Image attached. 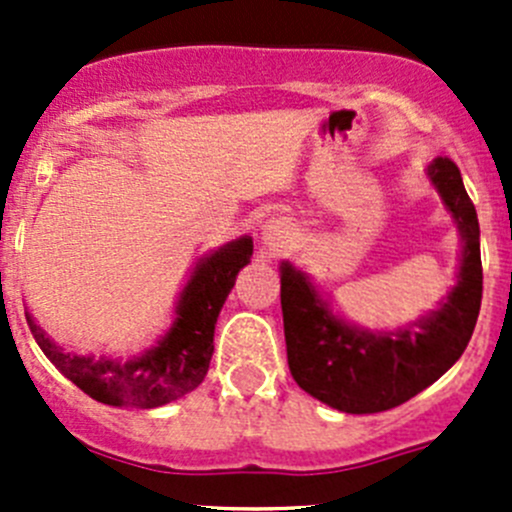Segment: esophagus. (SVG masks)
Returning a JSON list of instances; mask_svg holds the SVG:
<instances>
[{
  "label": "esophagus",
  "mask_w": 512,
  "mask_h": 512,
  "mask_svg": "<svg viewBox=\"0 0 512 512\" xmlns=\"http://www.w3.org/2000/svg\"><path fill=\"white\" fill-rule=\"evenodd\" d=\"M289 235H292V225H289L285 218H270L265 220V225H262L260 242L265 250L280 252L289 242Z\"/></svg>",
  "instance_id": "esophagus-1"
}]
</instances>
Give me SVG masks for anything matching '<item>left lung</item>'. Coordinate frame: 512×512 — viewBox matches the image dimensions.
I'll return each instance as SVG.
<instances>
[{
    "instance_id": "1",
    "label": "left lung",
    "mask_w": 512,
    "mask_h": 512,
    "mask_svg": "<svg viewBox=\"0 0 512 512\" xmlns=\"http://www.w3.org/2000/svg\"><path fill=\"white\" fill-rule=\"evenodd\" d=\"M426 178L458 227L461 260L456 285L416 322L359 327L334 312L307 272L280 262L289 371L299 389L344 414H379L414 399L461 359L476 329L483 297L476 208L453 160H431Z\"/></svg>"
}]
</instances>
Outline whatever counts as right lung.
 <instances>
[{"label": "right lung", "instance_id": "right-lung-1", "mask_svg": "<svg viewBox=\"0 0 512 512\" xmlns=\"http://www.w3.org/2000/svg\"><path fill=\"white\" fill-rule=\"evenodd\" d=\"M250 257V235L198 257L188 282L180 289L170 327L153 347L128 359L64 352V347L34 322L32 314H24L46 359L84 394L106 406L156 409L185 396L205 379L213 356L215 322L227 294L235 287L237 272Z\"/></svg>", "mask_w": 512, "mask_h": 512}]
</instances>
